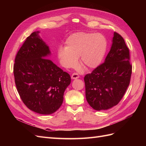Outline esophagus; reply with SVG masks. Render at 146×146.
Returning <instances> with one entry per match:
<instances>
[{"instance_id": "esophagus-1", "label": "esophagus", "mask_w": 146, "mask_h": 146, "mask_svg": "<svg viewBox=\"0 0 146 146\" xmlns=\"http://www.w3.org/2000/svg\"><path fill=\"white\" fill-rule=\"evenodd\" d=\"M79 75L77 74V73H76V72H74V73H73L72 74V76H71V78H72V79H77V78H79Z\"/></svg>"}]
</instances>
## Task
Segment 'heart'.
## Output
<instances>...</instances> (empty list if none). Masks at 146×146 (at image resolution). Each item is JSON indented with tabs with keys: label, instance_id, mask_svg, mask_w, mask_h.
<instances>
[{
	"label": "heart",
	"instance_id": "obj_1",
	"mask_svg": "<svg viewBox=\"0 0 146 146\" xmlns=\"http://www.w3.org/2000/svg\"><path fill=\"white\" fill-rule=\"evenodd\" d=\"M66 47L58 49V58L64 67L72 68L80 56L81 64L88 68L98 66L104 58L107 48V41L101 33L80 32L67 38Z\"/></svg>",
	"mask_w": 146,
	"mask_h": 146
}]
</instances>
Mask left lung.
Listing matches in <instances>:
<instances>
[{"label":"left lung","instance_id":"left-lung-1","mask_svg":"<svg viewBox=\"0 0 146 146\" xmlns=\"http://www.w3.org/2000/svg\"><path fill=\"white\" fill-rule=\"evenodd\" d=\"M130 52L124 39L114 32L104 63L84 77L86 98L91 107L105 110L119 104L129 86L132 72Z\"/></svg>","mask_w":146,"mask_h":146}]
</instances>
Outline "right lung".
I'll use <instances>...</instances> for the list:
<instances>
[{
  "label": "right lung",
  "instance_id": "obj_1",
  "mask_svg": "<svg viewBox=\"0 0 146 146\" xmlns=\"http://www.w3.org/2000/svg\"><path fill=\"white\" fill-rule=\"evenodd\" d=\"M35 32L17 52L13 73L17 92L24 104L41 114L55 112L63 104L70 77L47 58L49 48Z\"/></svg>",
  "mask_w": 146,
  "mask_h": 146
}]
</instances>
